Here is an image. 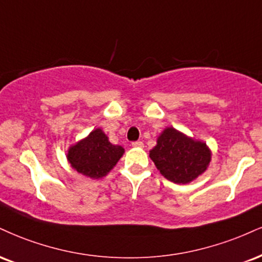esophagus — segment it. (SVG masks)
<instances>
[{"mask_svg": "<svg viewBox=\"0 0 262 262\" xmlns=\"http://www.w3.org/2000/svg\"><path fill=\"white\" fill-rule=\"evenodd\" d=\"M132 146H133V147H143L144 144H143V141H134V143H132Z\"/></svg>", "mask_w": 262, "mask_h": 262, "instance_id": "1", "label": "esophagus"}]
</instances>
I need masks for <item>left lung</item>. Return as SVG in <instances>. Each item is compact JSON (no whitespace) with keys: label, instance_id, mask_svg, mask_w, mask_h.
<instances>
[{"label":"left lung","instance_id":"obj_1","mask_svg":"<svg viewBox=\"0 0 262 262\" xmlns=\"http://www.w3.org/2000/svg\"><path fill=\"white\" fill-rule=\"evenodd\" d=\"M150 159L168 181L187 184L206 171L211 151L204 141L168 127L157 138L156 146L150 150Z\"/></svg>","mask_w":262,"mask_h":262}]
</instances>
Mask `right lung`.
<instances>
[{
  "mask_svg": "<svg viewBox=\"0 0 262 262\" xmlns=\"http://www.w3.org/2000/svg\"><path fill=\"white\" fill-rule=\"evenodd\" d=\"M123 154L122 146L110 143L102 129L96 128L85 139L69 147L67 159L78 173L99 179L111 171Z\"/></svg>",
  "mask_w": 262,
  "mask_h": 262,
  "instance_id": "obj_1",
  "label": "right lung"
}]
</instances>
